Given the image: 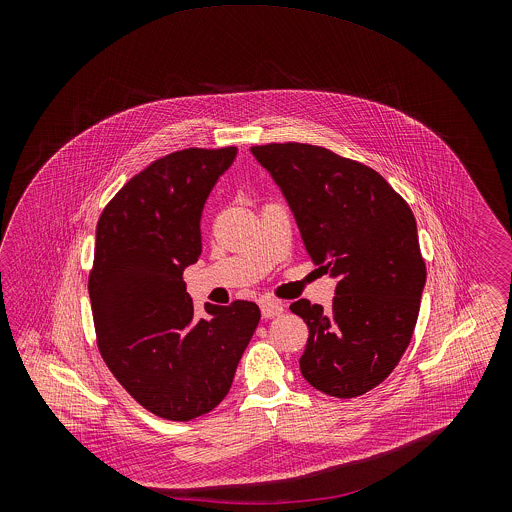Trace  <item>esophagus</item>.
<instances>
[{"instance_id": "esophagus-1", "label": "esophagus", "mask_w": 512, "mask_h": 512, "mask_svg": "<svg viewBox=\"0 0 512 512\" xmlns=\"http://www.w3.org/2000/svg\"><path fill=\"white\" fill-rule=\"evenodd\" d=\"M260 309H262L264 319H272V317H278L284 313V305L280 301H262Z\"/></svg>"}]
</instances>
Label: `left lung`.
<instances>
[{
  "label": "left lung",
  "instance_id": "8db88e82",
  "mask_svg": "<svg viewBox=\"0 0 512 512\" xmlns=\"http://www.w3.org/2000/svg\"><path fill=\"white\" fill-rule=\"evenodd\" d=\"M250 151L282 189L311 260L337 278L331 311L290 305L309 327L301 374L329 396H361L400 363L418 321L426 264L416 219L380 173L325 147Z\"/></svg>",
  "mask_w": 512,
  "mask_h": 512
}]
</instances>
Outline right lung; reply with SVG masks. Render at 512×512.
I'll use <instances>...</instances> for the list:
<instances>
[{
	"instance_id": "right-lung-1",
	"label": "right lung",
	"mask_w": 512,
	"mask_h": 512,
	"mask_svg": "<svg viewBox=\"0 0 512 512\" xmlns=\"http://www.w3.org/2000/svg\"><path fill=\"white\" fill-rule=\"evenodd\" d=\"M236 147H189L132 177L102 211L88 278L104 363L151 414L189 422L228 394L260 309L205 303L195 317L183 272L201 256V215Z\"/></svg>"
}]
</instances>
